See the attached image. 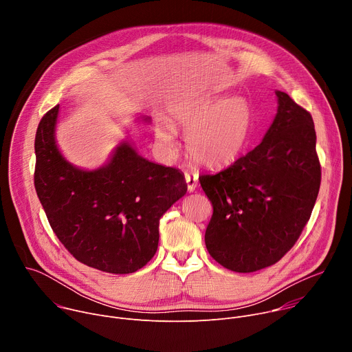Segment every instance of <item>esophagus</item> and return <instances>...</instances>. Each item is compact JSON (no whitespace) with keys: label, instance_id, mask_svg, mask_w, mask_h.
Segmentation results:
<instances>
[{"label":"esophagus","instance_id":"1","mask_svg":"<svg viewBox=\"0 0 352 352\" xmlns=\"http://www.w3.org/2000/svg\"><path fill=\"white\" fill-rule=\"evenodd\" d=\"M185 181L188 184V190L193 192L197 188L199 175L196 173H185Z\"/></svg>","mask_w":352,"mask_h":352}]
</instances>
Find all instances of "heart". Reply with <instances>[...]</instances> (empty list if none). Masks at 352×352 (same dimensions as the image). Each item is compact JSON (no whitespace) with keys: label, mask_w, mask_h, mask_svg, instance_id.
<instances>
[{"label":"heart","mask_w":352,"mask_h":352,"mask_svg":"<svg viewBox=\"0 0 352 352\" xmlns=\"http://www.w3.org/2000/svg\"><path fill=\"white\" fill-rule=\"evenodd\" d=\"M175 126L186 135L190 159L206 168L234 164L248 144L252 113L242 97H204L177 100L170 106ZM156 143L167 152L177 146V131L166 120L155 125Z\"/></svg>","instance_id":"heart-1"}]
</instances>
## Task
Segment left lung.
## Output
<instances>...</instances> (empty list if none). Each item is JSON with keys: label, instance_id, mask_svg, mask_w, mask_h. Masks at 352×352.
Returning a JSON list of instances; mask_svg holds the SVG:
<instances>
[{"label": "left lung", "instance_id": "1", "mask_svg": "<svg viewBox=\"0 0 352 352\" xmlns=\"http://www.w3.org/2000/svg\"><path fill=\"white\" fill-rule=\"evenodd\" d=\"M276 96L277 113L262 142L228 168L199 177L213 205L206 248L236 273L278 262L302 232L319 193L314 120L287 93Z\"/></svg>", "mask_w": 352, "mask_h": 352}]
</instances>
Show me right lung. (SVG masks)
I'll list each match as a JSON object with an SVG mask.
<instances>
[{
	"mask_svg": "<svg viewBox=\"0 0 352 352\" xmlns=\"http://www.w3.org/2000/svg\"><path fill=\"white\" fill-rule=\"evenodd\" d=\"M58 113L56 106L41 118L34 140V186L48 223L83 265L133 273L155 256L160 219L186 193L185 177L142 157L128 138L102 167L72 164L57 144Z\"/></svg>",
	"mask_w": 352,
	"mask_h": 352,
	"instance_id": "1",
	"label": "right lung"
}]
</instances>
